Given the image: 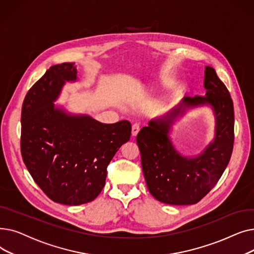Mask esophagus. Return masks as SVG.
<instances>
[{"label": "esophagus", "instance_id": "esophagus-1", "mask_svg": "<svg viewBox=\"0 0 254 254\" xmlns=\"http://www.w3.org/2000/svg\"><path fill=\"white\" fill-rule=\"evenodd\" d=\"M139 130H140V126L138 124L132 125V127H131V136L132 137H136L138 135Z\"/></svg>", "mask_w": 254, "mask_h": 254}]
</instances>
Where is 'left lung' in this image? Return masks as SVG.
Segmentation results:
<instances>
[{
    "instance_id": "8db88e82",
    "label": "left lung",
    "mask_w": 254,
    "mask_h": 254,
    "mask_svg": "<svg viewBox=\"0 0 254 254\" xmlns=\"http://www.w3.org/2000/svg\"><path fill=\"white\" fill-rule=\"evenodd\" d=\"M205 96L184 97L155 117L137 136L148 190L169 205L196 204L215 186L229 165L234 146V105L230 92L212 66H205ZM209 105L215 116V138L197 156H183L172 144V125L186 112Z\"/></svg>"
}]
</instances>
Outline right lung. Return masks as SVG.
Masks as SVG:
<instances>
[{
    "instance_id": "right-lung-1",
    "label": "right lung",
    "mask_w": 254,
    "mask_h": 254,
    "mask_svg": "<svg viewBox=\"0 0 254 254\" xmlns=\"http://www.w3.org/2000/svg\"><path fill=\"white\" fill-rule=\"evenodd\" d=\"M77 80L74 63L50 66L26 93L21 109L23 163L50 199L69 206L100 194L107 167L131 130L127 120L107 125L56 106L65 82Z\"/></svg>"
}]
</instances>
